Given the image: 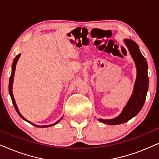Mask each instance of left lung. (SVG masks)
<instances>
[{"label":"left lung","mask_w":159,"mask_h":159,"mask_svg":"<svg viewBox=\"0 0 159 159\" xmlns=\"http://www.w3.org/2000/svg\"><path fill=\"white\" fill-rule=\"evenodd\" d=\"M125 44L129 49L137 67V79L134 83V91L129 101L124 108L121 114L113 119L98 120L106 125H116L127 122L132 117L140 112L144 105L148 89V64L144 56L140 53L137 43L129 39H125Z\"/></svg>","instance_id":"left-lung-1"}]
</instances>
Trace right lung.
Segmentation results:
<instances>
[{
    "mask_svg": "<svg viewBox=\"0 0 159 159\" xmlns=\"http://www.w3.org/2000/svg\"><path fill=\"white\" fill-rule=\"evenodd\" d=\"M21 54H18L16 57H15V58L14 59V61H13V64H12V71H11V77H10V79H9V86H8V90H9V94L11 95V100H12V103L13 104H14V106L15 108V109H16V112L18 113V114L19 115V116H21V118H22L24 120H25L26 121H27V122H29L30 124H32L30 121H27V119L24 118V117L22 116V115H21L20 113H19V111L18 109V108H17V106L16 104V102H15V100H14V95H13V93H12V85H13V82H14V73H15V69H16V63L17 61H18L19 58V57H20ZM62 118L59 119V120L56 121V123L54 124H52V125H43V126H38V125H34V124H32V125H34V127H51V126H53L56 125V124L59 122V121L61 120Z\"/></svg>",
    "mask_w": 159,
    "mask_h": 159,
    "instance_id": "1",
    "label": "right lung"
}]
</instances>
